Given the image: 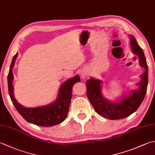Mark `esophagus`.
I'll list each match as a JSON object with an SVG mask.
<instances>
[{
    "instance_id": "1",
    "label": "esophagus",
    "mask_w": 155,
    "mask_h": 155,
    "mask_svg": "<svg viewBox=\"0 0 155 155\" xmlns=\"http://www.w3.org/2000/svg\"><path fill=\"white\" fill-rule=\"evenodd\" d=\"M85 77H86V74H84V73H82L81 74V77L82 78H85Z\"/></svg>"
}]
</instances>
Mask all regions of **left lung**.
<instances>
[{"label":"left lung","instance_id":"1","mask_svg":"<svg viewBox=\"0 0 155 155\" xmlns=\"http://www.w3.org/2000/svg\"><path fill=\"white\" fill-rule=\"evenodd\" d=\"M130 37V46L132 51L139 56L140 65L145 71L140 75L141 81L137 84L139 88L133 91L129 96L125 95L120 103H110L103 98L101 94V81L91 78L86 83L87 94L88 100L94 110L102 117L110 120L124 118L134 113L142 103L145 97L148 85V65L143 49L138 44L133 35Z\"/></svg>","mask_w":155,"mask_h":155}]
</instances>
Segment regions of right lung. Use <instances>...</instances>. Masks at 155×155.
<instances>
[{"label": "right lung", "instance_id": "1", "mask_svg": "<svg viewBox=\"0 0 155 155\" xmlns=\"http://www.w3.org/2000/svg\"><path fill=\"white\" fill-rule=\"evenodd\" d=\"M18 53L13 57L8 74V93L15 107L27 122L41 127H52L61 123L67 117L72 98L73 85L80 82L78 75L70 78L62 84L58 91V96L52 104L36 108H25L16 101L13 94L12 68Z\"/></svg>", "mask_w": 155, "mask_h": 155}]
</instances>
